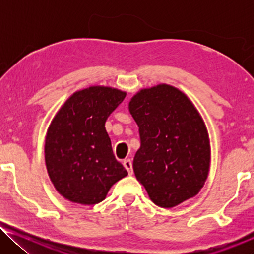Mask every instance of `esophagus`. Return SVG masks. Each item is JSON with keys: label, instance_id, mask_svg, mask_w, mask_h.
Masks as SVG:
<instances>
[{"label": "esophagus", "instance_id": "1", "mask_svg": "<svg viewBox=\"0 0 254 254\" xmlns=\"http://www.w3.org/2000/svg\"><path fill=\"white\" fill-rule=\"evenodd\" d=\"M123 166L124 168H126L127 170L128 175H132L133 174V169H132V161L130 160V159H126V160L123 161Z\"/></svg>", "mask_w": 254, "mask_h": 254}]
</instances>
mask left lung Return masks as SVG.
<instances>
[{
    "label": "left lung",
    "mask_w": 254,
    "mask_h": 254,
    "mask_svg": "<svg viewBox=\"0 0 254 254\" xmlns=\"http://www.w3.org/2000/svg\"><path fill=\"white\" fill-rule=\"evenodd\" d=\"M128 111L141 141L133 170L150 199L171 208L198 194L208 176L210 145L204 120L186 94L167 84L143 88Z\"/></svg>",
    "instance_id": "obj_1"
}]
</instances>
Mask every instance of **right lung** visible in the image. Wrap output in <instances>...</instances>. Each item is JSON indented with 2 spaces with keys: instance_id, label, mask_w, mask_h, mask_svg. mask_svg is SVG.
<instances>
[{
  "instance_id": "obj_1",
  "label": "right lung",
  "mask_w": 254,
  "mask_h": 254,
  "mask_svg": "<svg viewBox=\"0 0 254 254\" xmlns=\"http://www.w3.org/2000/svg\"><path fill=\"white\" fill-rule=\"evenodd\" d=\"M127 93L107 86L75 92L56 113L45 141L49 178L63 197L80 205L104 200L127 175L115 159L105 122Z\"/></svg>"
}]
</instances>
